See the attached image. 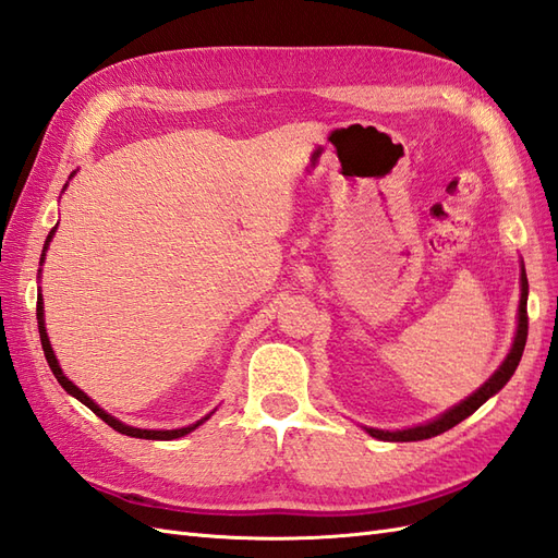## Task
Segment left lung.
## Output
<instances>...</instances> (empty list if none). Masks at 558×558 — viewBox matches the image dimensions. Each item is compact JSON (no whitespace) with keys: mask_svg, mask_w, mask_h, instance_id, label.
Instances as JSON below:
<instances>
[{"mask_svg":"<svg viewBox=\"0 0 558 558\" xmlns=\"http://www.w3.org/2000/svg\"><path fill=\"white\" fill-rule=\"evenodd\" d=\"M525 338H527V277H525V269H521V305H519V331H515L513 338V348L507 355V360L501 362L499 369L493 374L490 381H485L483 388H478L473 392L471 398H466L464 402H459L454 410L445 412L442 416H438L436 421H430L426 426H414V428H407V430H376V428H366L372 433L374 438L378 440H388V442H412V440H426L433 436H440V433L454 428L459 421H464L466 416H471L478 407L490 400L497 390H501L507 386L509 378L513 376L515 366L521 362L523 355V348H525Z\"/></svg>","mask_w":558,"mask_h":558,"instance_id":"obj_1","label":"left lung"}]
</instances>
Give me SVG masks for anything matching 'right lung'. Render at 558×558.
Masks as SVG:
<instances>
[{"mask_svg": "<svg viewBox=\"0 0 558 558\" xmlns=\"http://www.w3.org/2000/svg\"><path fill=\"white\" fill-rule=\"evenodd\" d=\"M53 229H57V227H53ZM53 229H51L49 236H47L45 248L49 246V241H51V236H53ZM43 255H45V253H43ZM43 260H45V257H43ZM37 324H39V341H43V350H45V357H47V362H49V369L53 372V376H57V381L63 386V390H65V392H71V396H73V398H77V400L83 402V404H87L94 414H97L99 418H104L106 424L111 426L113 430L122 433V436H130V438H144V440H174V438H182V436H186V433H192L196 426H201L203 421L208 418V416H206V418H201L198 424H194V426L177 428V430H146V428H132V426H125V424H122V421L113 418L111 414H106L97 402L89 400L83 390H80L73 381H68V378L63 376L61 366H59V362H57V355H53V350H51V345H49V338H47V329H45V310H43V295H37Z\"/></svg>", "mask_w": 558, "mask_h": 558, "instance_id": "add662e5", "label": "right lung"}]
</instances>
